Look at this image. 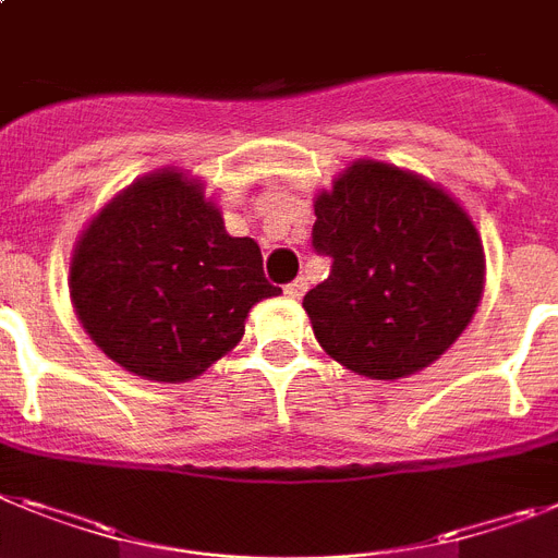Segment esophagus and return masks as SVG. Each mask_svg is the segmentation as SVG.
<instances>
[{"mask_svg": "<svg viewBox=\"0 0 558 558\" xmlns=\"http://www.w3.org/2000/svg\"><path fill=\"white\" fill-rule=\"evenodd\" d=\"M304 290H307V282H304V279H296V282L284 284V296H288V299H302Z\"/></svg>", "mask_w": 558, "mask_h": 558, "instance_id": "obj_1", "label": "esophagus"}]
</instances>
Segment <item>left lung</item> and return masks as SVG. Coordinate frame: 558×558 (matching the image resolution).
I'll use <instances>...</instances> for the list:
<instances>
[{
    "mask_svg": "<svg viewBox=\"0 0 558 558\" xmlns=\"http://www.w3.org/2000/svg\"><path fill=\"white\" fill-rule=\"evenodd\" d=\"M313 208V247L332 268L302 307L327 355L373 380L440 359L483 299V242L465 208L380 160L347 166Z\"/></svg>",
    "mask_w": 558,
    "mask_h": 558,
    "instance_id": "left-lung-1",
    "label": "left lung"
}]
</instances>
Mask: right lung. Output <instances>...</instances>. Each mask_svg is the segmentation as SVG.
<instances>
[{"mask_svg": "<svg viewBox=\"0 0 558 558\" xmlns=\"http://www.w3.org/2000/svg\"><path fill=\"white\" fill-rule=\"evenodd\" d=\"M282 290L251 236H231L199 180L151 171L109 199L70 259L75 316L126 373L183 384L240 344L256 302Z\"/></svg>", "mask_w": 558, "mask_h": 558, "instance_id": "1", "label": "right lung"}]
</instances>
